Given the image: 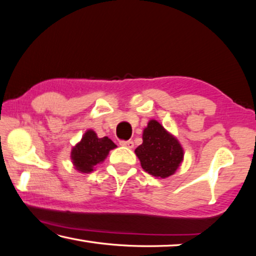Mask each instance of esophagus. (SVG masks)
Returning a JSON list of instances; mask_svg holds the SVG:
<instances>
[{
    "instance_id": "1",
    "label": "esophagus",
    "mask_w": 256,
    "mask_h": 256,
    "mask_svg": "<svg viewBox=\"0 0 256 256\" xmlns=\"http://www.w3.org/2000/svg\"><path fill=\"white\" fill-rule=\"evenodd\" d=\"M120 144L123 146H126V148H130V149H132L133 146H134L133 141H131V140H128V141H120Z\"/></svg>"
}]
</instances>
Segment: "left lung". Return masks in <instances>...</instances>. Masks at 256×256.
I'll use <instances>...</instances> for the list:
<instances>
[{
	"mask_svg": "<svg viewBox=\"0 0 256 256\" xmlns=\"http://www.w3.org/2000/svg\"><path fill=\"white\" fill-rule=\"evenodd\" d=\"M142 144L136 149L141 166L160 178L172 176L183 162L184 151L178 140L156 120H150L142 134Z\"/></svg>",
	"mask_w": 256,
	"mask_h": 256,
	"instance_id": "left-lung-1",
	"label": "left lung"
}]
</instances>
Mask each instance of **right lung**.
<instances>
[{
  "instance_id": "right-lung-1",
  "label": "right lung",
  "mask_w": 256,
  "mask_h": 256,
  "mask_svg": "<svg viewBox=\"0 0 256 256\" xmlns=\"http://www.w3.org/2000/svg\"><path fill=\"white\" fill-rule=\"evenodd\" d=\"M116 144L107 136L98 138L92 130H88L81 141L71 151V159L80 172H92L96 164L102 162Z\"/></svg>"
}]
</instances>
